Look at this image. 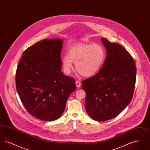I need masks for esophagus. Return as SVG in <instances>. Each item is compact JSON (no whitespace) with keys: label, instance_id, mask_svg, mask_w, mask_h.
<instances>
[{"label":"esophagus","instance_id":"obj_1","mask_svg":"<svg viewBox=\"0 0 150 150\" xmlns=\"http://www.w3.org/2000/svg\"><path fill=\"white\" fill-rule=\"evenodd\" d=\"M75 84H76V88H79L80 87V86H81V83H80L79 81H78V80L75 82Z\"/></svg>","mask_w":150,"mask_h":150}]
</instances>
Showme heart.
Masks as SVG:
<instances>
[{
  "instance_id": "heart-1",
  "label": "heart",
  "mask_w": 150,
  "mask_h": 150,
  "mask_svg": "<svg viewBox=\"0 0 150 150\" xmlns=\"http://www.w3.org/2000/svg\"><path fill=\"white\" fill-rule=\"evenodd\" d=\"M105 56L104 48L100 44H76L71 47L68 54L62 57V64L66 74L71 73L75 63L76 70L81 75L91 77L100 70Z\"/></svg>"
}]
</instances>
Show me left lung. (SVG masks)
<instances>
[{
    "label": "left lung",
    "instance_id": "left-lung-1",
    "mask_svg": "<svg viewBox=\"0 0 150 150\" xmlns=\"http://www.w3.org/2000/svg\"><path fill=\"white\" fill-rule=\"evenodd\" d=\"M106 57L99 72L82 81L85 108L93 120L112 119L131 102L135 87L136 67L133 57L120 45L100 39Z\"/></svg>",
    "mask_w": 150,
    "mask_h": 150
}]
</instances>
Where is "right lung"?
<instances>
[{"instance_id": "obj_1", "label": "right lung", "mask_w": 150, "mask_h": 150, "mask_svg": "<svg viewBox=\"0 0 150 150\" xmlns=\"http://www.w3.org/2000/svg\"><path fill=\"white\" fill-rule=\"evenodd\" d=\"M63 39H44L23 53L16 74V89L28 112L44 121H54L64 112L76 89L74 79L61 71Z\"/></svg>"}]
</instances>
